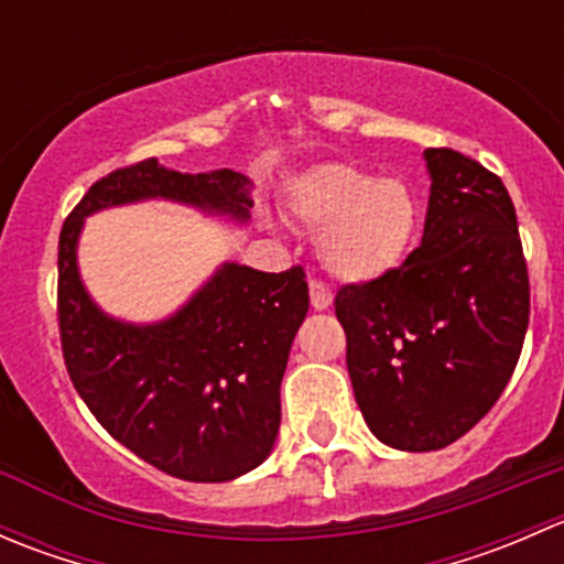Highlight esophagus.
Here are the masks:
<instances>
[{"label":"esophagus","mask_w":564,"mask_h":564,"mask_svg":"<svg viewBox=\"0 0 564 564\" xmlns=\"http://www.w3.org/2000/svg\"><path fill=\"white\" fill-rule=\"evenodd\" d=\"M308 289H311V305H314L316 311H327L329 305H333V292H329L322 281H311Z\"/></svg>","instance_id":"obj_1"}]
</instances>
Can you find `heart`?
I'll return each mask as SVG.
<instances>
[{
    "label": "heart",
    "mask_w": 564,
    "mask_h": 564,
    "mask_svg": "<svg viewBox=\"0 0 564 564\" xmlns=\"http://www.w3.org/2000/svg\"><path fill=\"white\" fill-rule=\"evenodd\" d=\"M289 209L297 224L318 231V261L344 283L388 275L417 229V204L401 180H371L346 163H324L300 176Z\"/></svg>",
    "instance_id": "heart-1"
}]
</instances>
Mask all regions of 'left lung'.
<instances>
[{
    "label": "left lung",
    "mask_w": 564,
    "mask_h": 564,
    "mask_svg": "<svg viewBox=\"0 0 564 564\" xmlns=\"http://www.w3.org/2000/svg\"><path fill=\"white\" fill-rule=\"evenodd\" d=\"M425 163L423 242L388 275L335 294L357 406L384 445L409 453L447 447L486 417L529 324L508 187L451 147L425 150Z\"/></svg>",
    "instance_id": "obj_1"
}]
</instances>
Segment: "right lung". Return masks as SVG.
<instances>
[{"instance_id":"1","label":"right lung","mask_w":564,"mask_h":564,"mask_svg":"<svg viewBox=\"0 0 564 564\" xmlns=\"http://www.w3.org/2000/svg\"><path fill=\"white\" fill-rule=\"evenodd\" d=\"M141 198H174L248 218V180L231 169L180 174L155 158L100 176L62 224L56 316L73 388L108 434L166 475L224 482L270 456L281 379L308 314L303 267L224 264L161 324H124L89 300L76 264L84 218Z\"/></svg>"}]
</instances>
